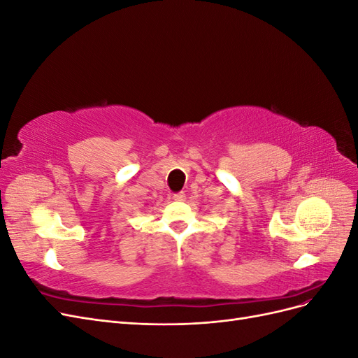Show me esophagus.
<instances>
[{"label": "esophagus", "mask_w": 358, "mask_h": 358, "mask_svg": "<svg viewBox=\"0 0 358 358\" xmlns=\"http://www.w3.org/2000/svg\"><path fill=\"white\" fill-rule=\"evenodd\" d=\"M185 199H187V196L183 192H178L173 196V200H176V201H185Z\"/></svg>", "instance_id": "1"}]
</instances>
